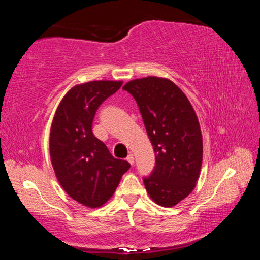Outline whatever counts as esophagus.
Instances as JSON below:
<instances>
[{"mask_svg": "<svg viewBox=\"0 0 260 260\" xmlns=\"http://www.w3.org/2000/svg\"><path fill=\"white\" fill-rule=\"evenodd\" d=\"M126 159H127V161H128V162H129V164H131V165H133V164H134V156H133V155H132V153H129V155H128V156H127V158H126Z\"/></svg>", "mask_w": 260, "mask_h": 260, "instance_id": "34e87169", "label": "esophagus"}]
</instances>
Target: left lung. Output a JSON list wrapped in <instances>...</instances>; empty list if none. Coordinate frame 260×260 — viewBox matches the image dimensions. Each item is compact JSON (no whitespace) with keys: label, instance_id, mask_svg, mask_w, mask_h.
<instances>
[{"label":"left lung","instance_id":"obj_1","mask_svg":"<svg viewBox=\"0 0 260 260\" xmlns=\"http://www.w3.org/2000/svg\"><path fill=\"white\" fill-rule=\"evenodd\" d=\"M122 89L135 99L156 156L151 174L143 178L158 205H177L192 191L203 159L199 119L183 91L169 79L147 77Z\"/></svg>","mask_w":260,"mask_h":260}]
</instances>
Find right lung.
Wrapping results in <instances>:
<instances>
[{
	"mask_svg": "<svg viewBox=\"0 0 260 260\" xmlns=\"http://www.w3.org/2000/svg\"><path fill=\"white\" fill-rule=\"evenodd\" d=\"M121 85L99 80L74 86L52 119L49 148L56 178L71 199L88 208H100L111 199L131 167L114 158L91 131L99 107Z\"/></svg>",
	"mask_w": 260,
	"mask_h": 260,
	"instance_id": "right-lung-1",
	"label": "right lung"
}]
</instances>
